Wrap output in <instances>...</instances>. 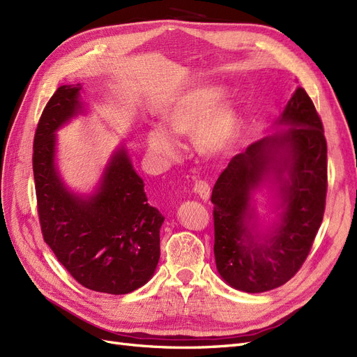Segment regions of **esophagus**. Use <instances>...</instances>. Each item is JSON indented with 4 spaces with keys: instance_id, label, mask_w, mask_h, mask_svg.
<instances>
[{
    "instance_id": "1",
    "label": "esophagus",
    "mask_w": 357,
    "mask_h": 357,
    "mask_svg": "<svg viewBox=\"0 0 357 357\" xmlns=\"http://www.w3.org/2000/svg\"><path fill=\"white\" fill-rule=\"evenodd\" d=\"M193 190H195L197 195H198L201 199H204V201H207V199L210 198V195H211V188H210L208 183L204 181V180L197 181V183H195V188H193Z\"/></svg>"
}]
</instances>
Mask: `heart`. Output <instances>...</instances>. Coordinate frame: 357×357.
Returning a JSON list of instances; mask_svg holds the SVG:
<instances>
[{"label": "heart", "instance_id": "b5f03b06", "mask_svg": "<svg viewBox=\"0 0 357 357\" xmlns=\"http://www.w3.org/2000/svg\"><path fill=\"white\" fill-rule=\"evenodd\" d=\"M219 86H199L185 93L164 113V123L178 135L195 134V146L205 156H219L232 147L240 132L241 117L236 105L225 100ZM160 126L150 128L146 139L150 153L160 162L176 156V138Z\"/></svg>", "mask_w": 357, "mask_h": 357}]
</instances>
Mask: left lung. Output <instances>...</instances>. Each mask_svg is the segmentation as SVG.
<instances>
[{"label": "left lung", "mask_w": 357, "mask_h": 357, "mask_svg": "<svg viewBox=\"0 0 357 357\" xmlns=\"http://www.w3.org/2000/svg\"><path fill=\"white\" fill-rule=\"evenodd\" d=\"M278 123L290 129L235 155L211 193L215 266L226 283L247 294L283 286L299 271L325 213L328 144L305 89H296ZM268 174L280 183L285 211L271 234L256 239L245 223L248 195Z\"/></svg>", "instance_id": "left-lung-1"}]
</instances>
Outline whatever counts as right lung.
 Instances as JSON below:
<instances>
[{
  "label": "right lung",
  "mask_w": 357,
  "mask_h": 357,
  "mask_svg": "<svg viewBox=\"0 0 357 357\" xmlns=\"http://www.w3.org/2000/svg\"><path fill=\"white\" fill-rule=\"evenodd\" d=\"M80 84L58 88L34 137V169L43 238L70 275L95 291L125 295L146 284L159 262L164 215L149 205L143 180L122 149L107 167L100 190L79 198L56 171L55 131L79 113Z\"/></svg>",
  "instance_id": "right-lung-1"
}]
</instances>
